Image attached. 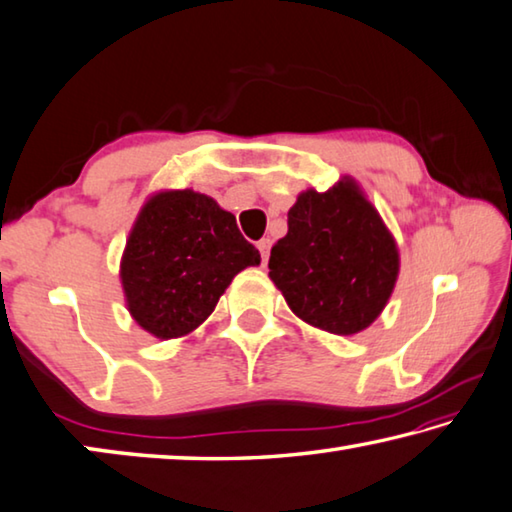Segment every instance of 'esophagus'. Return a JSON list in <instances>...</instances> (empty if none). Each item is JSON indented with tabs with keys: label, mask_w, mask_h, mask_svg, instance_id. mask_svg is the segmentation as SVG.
<instances>
[{
	"label": "esophagus",
	"mask_w": 512,
	"mask_h": 512,
	"mask_svg": "<svg viewBox=\"0 0 512 512\" xmlns=\"http://www.w3.org/2000/svg\"><path fill=\"white\" fill-rule=\"evenodd\" d=\"M270 249H272V242H270V238L258 240V251H261L263 263H267V258H270Z\"/></svg>",
	"instance_id": "1"
}]
</instances>
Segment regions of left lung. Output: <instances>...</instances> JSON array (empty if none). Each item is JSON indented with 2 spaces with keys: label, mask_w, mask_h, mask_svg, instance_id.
Wrapping results in <instances>:
<instances>
[{
  "label": "left lung",
  "mask_w": 512,
  "mask_h": 512,
  "mask_svg": "<svg viewBox=\"0 0 512 512\" xmlns=\"http://www.w3.org/2000/svg\"><path fill=\"white\" fill-rule=\"evenodd\" d=\"M267 267L292 313L317 329L351 335L385 308L399 254L374 206L345 179L326 192H301Z\"/></svg>",
  "instance_id": "obj_1"
}]
</instances>
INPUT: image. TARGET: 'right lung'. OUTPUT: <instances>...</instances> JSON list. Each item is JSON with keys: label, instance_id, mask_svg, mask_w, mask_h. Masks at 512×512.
<instances>
[{"label": "right lung", "instance_id": "1", "mask_svg": "<svg viewBox=\"0 0 512 512\" xmlns=\"http://www.w3.org/2000/svg\"><path fill=\"white\" fill-rule=\"evenodd\" d=\"M261 263L236 217L192 190L158 192L142 206L122 256L129 313L142 329L170 340L215 311L233 276Z\"/></svg>", "mask_w": 512, "mask_h": 512}]
</instances>
